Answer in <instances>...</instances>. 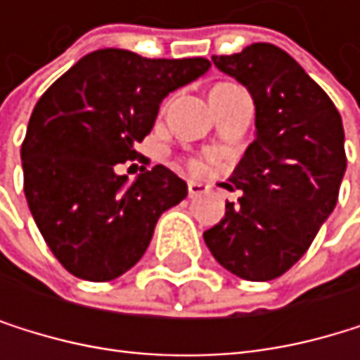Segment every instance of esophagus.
<instances>
[{
    "instance_id": "obj_1",
    "label": "esophagus",
    "mask_w": 360,
    "mask_h": 360,
    "mask_svg": "<svg viewBox=\"0 0 360 360\" xmlns=\"http://www.w3.org/2000/svg\"><path fill=\"white\" fill-rule=\"evenodd\" d=\"M205 192H207V186L205 184H200V181H188V194H190V198H196V196H200Z\"/></svg>"
}]
</instances>
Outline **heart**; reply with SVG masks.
Returning a JSON list of instances; mask_svg holds the SVG:
<instances>
[{"instance_id":"heart-1","label":"heart","mask_w":360,"mask_h":360,"mask_svg":"<svg viewBox=\"0 0 360 360\" xmlns=\"http://www.w3.org/2000/svg\"><path fill=\"white\" fill-rule=\"evenodd\" d=\"M190 166H192V168H196V164H194V162H192V164H190Z\"/></svg>"}]
</instances>
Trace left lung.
<instances>
[{
  "label": "left lung",
  "mask_w": 360,
  "mask_h": 360,
  "mask_svg": "<svg viewBox=\"0 0 360 360\" xmlns=\"http://www.w3.org/2000/svg\"><path fill=\"white\" fill-rule=\"evenodd\" d=\"M212 60L252 94L257 138L226 186L242 190L238 202H226L202 238L235 276L272 281L309 250L337 205L348 164L341 116L304 68L270 43Z\"/></svg>",
  "instance_id": "left-lung-1"
}]
</instances>
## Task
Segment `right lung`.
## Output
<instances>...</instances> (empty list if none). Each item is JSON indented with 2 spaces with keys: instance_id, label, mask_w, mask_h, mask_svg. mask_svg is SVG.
Here are the masks:
<instances>
[{
  "instance_id": "add662e5",
  "label": "right lung",
  "mask_w": 360,
  "mask_h": 360,
  "mask_svg": "<svg viewBox=\"0 0 360 360\" xmlns=\"http://www.w3.org/2000/svg\"><path fill=\"white\" fill-rule=\"evenodd\" d=\"M210 66L205 58L99 49L38 99L21 144L23 190L40 235L73 276L101 283L125 274L158 218L188 196L186 181L162 164L140 166L134 184L118 166L144 162L136 146L153 129L162 99Z\"/></svg>"
}]
</instances>
